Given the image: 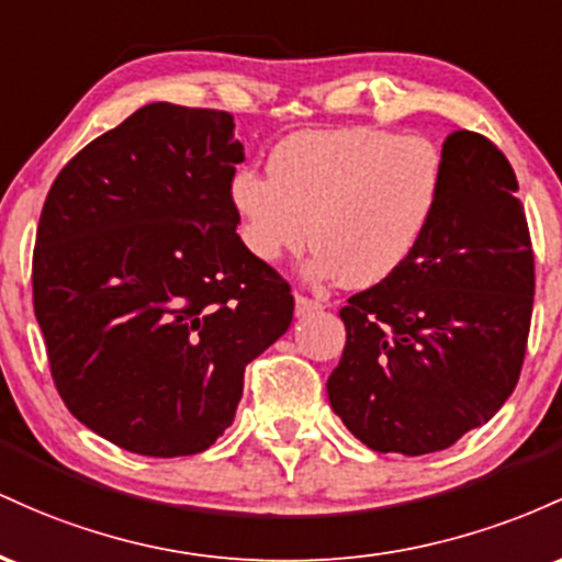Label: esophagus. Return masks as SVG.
<instances>
[{
    "label": "esophagus",
    "instance_id": "obj_1",
    "mask_svg": "<svg viewBox=\"0 0 562 562\" xmlns=\"http://www.w3.org/2000/svg\"><path fill=\"white\" fill-rule=\"evenodd\" d=\"M321 302L318 300H311L305 297V294H294V313H297V318H302V315H311L315 311H321Z\"/></svg>",
    "mask_w": 562,
    "mask_h": 562
}]
</instances>
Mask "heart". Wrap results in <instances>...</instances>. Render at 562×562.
Returning <instances> with one entry per match:
<instances>
[{
    "mask_svg": "<svg viewBox=\"0 0 562 562\" xmlns=\"http://www.w3.org/2000/svg\"><path fill=\"white\" fill-rule=\"evenodd\" d=\"M268 175L241 169L231 182L249 255L273 265L311 238L307 279L369 289L417 249L440 193V154L380 127L305 130L276 145Z\"/></svg>",
    "mask_w": 562,
    "mask_h": 562,
    "instance_id": "b5f03b06",
    "label": "heart"
}]
</instances>
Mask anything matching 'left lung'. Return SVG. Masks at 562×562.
<instances>
[{
	"instance_id": "obj_1",
	"label": "left lung",
	"mask_w": 562,
	"mask_h": 562,
	"mask_svg": "<svg viewBox=\"0 0 562 562\" xmlns=\"http://www.w3.org/2000/svg\"><path fill=\"white\" fill-rule=\"evenodd\" d=\"M515 191L494 143L451 132L417 249L339 311L348 342L326 393L371 451H443L513 395L533 311V251Z\"/></svg>"
}]
</instances>
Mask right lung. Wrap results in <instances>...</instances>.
Listing matches in <instances>:
<instances>
[{"label":"right lung","instance_id":"1","mask_svg":"<svg viewBox=\"0 0 562 562\" xmlns=\"http://www.w3.org/2000/svg\"><path fill=\"white\" fill-rule=\"evenodd\" d=\"M225 111L150 103L63 167L34 249V313L63 403L143 457L231 427L244 369L294 297L249 255L231 204L244 145Z\"/></svg>","mask_w":562,"mask_h":562}]
</instances>
